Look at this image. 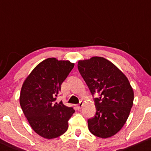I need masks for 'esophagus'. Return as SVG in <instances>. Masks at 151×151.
I'll return each mask as SVG.
<instances>
[{
	"label": "esophagus",
	"instance_id": "1",
	"mask_svg": "<svg viewBox=\"0 0 151 151\" xmlns=\"http://www.w3.org/2000/svg\"><path fill=\"white\" fill-rule=\"evenodd\" d=\"M83 106V101H81L80 103H79V104H78L77 106H76V108H77V109L78 110V111H80Z\"/></svg>",
	"mask_w": 151,
	"mask_h": 151
}]
</instances>
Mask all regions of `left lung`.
Returning <instances> with one entry per match:
<instances>
[{
  "instance_id": "1",
  "label": "left lung",
  "mask_w": 151,
  "mask_h": 151,
  "mask_svg": "<svg viewBox=\"0 0 151 151\" xmlns=\"http://www.w3.org/2000/svg\"><path fill=\"white\" fill-rule=\"evenodd\" d=\"M78 68L95 98L96 113L88 121L93 135L108 138L123 128L133 104L134 93L122 71L105 58L93 56L78 60Z\"/></svg>"
}]
</instances>
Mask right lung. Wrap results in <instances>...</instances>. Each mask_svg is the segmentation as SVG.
Here are the masks:
<instances>
[{"label": "right lung", "instance_id": "add662e5", "mask_svg": "<svg viewBox=\"0 0 151 151\" xmlns=\"http://www.w3.org/2000/svg\"><path fill=\"white\" fill-rule=\"evenodd\" d=\"M74 63L49 58L40 62L25 78L20 94V105L30 127L37 134L53 139L65 133L68 121L75 111L56 97Z\"/></svg>", "mask_w": 151, "mask_h": 151}]
</instances>
